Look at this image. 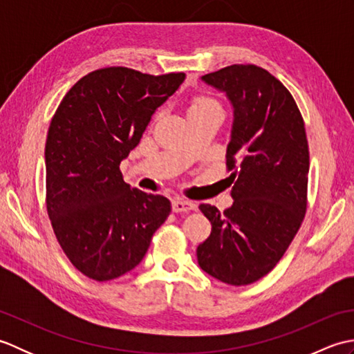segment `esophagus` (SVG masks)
Returning a JSON list of instances; mask_svg holds the SVG:
<instances>
[{
    "mask_svg": "<svg viewBox=\"0 0 354 354\" xmlns=\"http://www.w3.org/2000/svg\"><path fill=\"white\" fill-rule=\"evenodd\" d=\"M196 208V204L192 201H187V199H181V198H176L171 201V209L175 213H187L190 212V209Z\"/></svg>",
    "mask_w": 354,
    "mask_h": 354,
    "instance_id": "34e87169",
    "label": "esophagus"
}]
</instances>
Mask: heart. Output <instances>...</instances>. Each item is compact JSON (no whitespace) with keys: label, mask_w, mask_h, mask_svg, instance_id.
Segmentation results:
<instances>
[{"label":"heart","mask_w":354,"mask_h":354,"mask_svg":"<svg viewBox=\"0 0 354 354\" xmlns=\"http://www.w3.org/2000/svg\"><path fill=\"white\" fill-rule=\"evenodd\" d=\"M209 106H219L213 99H209V97H196L190 104V111H194V109H202V108H209Z\"/></svg>","instance_id":"heart-1"}]
</instances>
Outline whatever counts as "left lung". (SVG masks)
Instances as JSON below:
<instances>
[{
  "instance_id": "1",
  "label": "left lung",
  "mask_w": 354,
  "mask_h": 354,
  "mask_svg": "<svg viewBox=\"0 0 354 354\" xmlns=\"http://www.w3.org/2000/svg\"><path fill=\"white\" fill-rule=\"evenodd\" d=\"M232 106L227 165L232 205L201 204L212 234L196 250L202 270L245 286L274 269L299 230L307 207L309 146L292 94L255 65H231L201 77Z\"/></svg>"
}]
</instances>
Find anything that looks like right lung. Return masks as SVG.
<instances>
[{
	"mask_svg": "<svg viewBox=\"0 0 354 354\" xmlns=\"http://www.w3.org/2000/svg\"><path fill=\"white\" fill-rule=\"evenodd\" d=\"M184 79V73L150 76L124 66L95 70L65 94L51 120L45 142L48 217L66 257L95 281L140 265L170 214L167 198L123 181L120 162Z\"/></svg>",
	"mask_w": 354,
	"mask_h": 354,
	"instance_id": "add662e5",
	"label": "right lung"
}]
</instances>
